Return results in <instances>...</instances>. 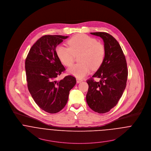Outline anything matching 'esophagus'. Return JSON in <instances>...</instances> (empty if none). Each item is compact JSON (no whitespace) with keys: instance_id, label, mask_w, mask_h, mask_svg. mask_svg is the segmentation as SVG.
Returning a JSON list of instances; mask_svg holds the SVG:
<instances>
[{"instance_id":"34e87169","label":"esophagus","mask_w":151,"mask_h":151,"mask_svg":"<svg viewBox=\"0 0 151 151\" xmlns=\"http://www.w3.org/2000/svg\"><path fill=\"white\" fill-rule=\"evenodd\" d=\"M76 80H77V83H80V82H82V79H80V78H77Z\"/></svg>"}]
</instances>
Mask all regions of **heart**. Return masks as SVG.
<instances>
[{"instance_id": "heart-1", "label": "heart", "mask_w": 151, "mask_h": 151, "mask_svg": "<svg viewBox=\"0 0 151 151\" xmlns=\"http://www.w3.org/2000/svg\"><path fill=\"white\" fill-rule=\"evenodd\" d=\"M69 48L58 45L56 53L60 61L65 66H71L74 56H78L80 62L69 68L70 74L82 78L88 74L91 69L97 70L102 65L106 55L104 45L95 38L84 34L75 35L68 40Z\"/></svg>"}]
</instances>
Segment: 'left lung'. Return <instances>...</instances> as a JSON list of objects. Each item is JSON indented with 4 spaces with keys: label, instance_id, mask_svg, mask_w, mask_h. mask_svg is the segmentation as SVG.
I'll list each match as a JSON object with an SVG mask.
<instances>
[{
    "label": "left lung",
    "instance_id": "obj_1",
    "mask_svg": "<svg viewBox=\"0 0 151 151\" xmlns=\"http://www.w3.org/2000/svg\"><path fill=\"white\" fill-rule=\"evenodd\" d=\"M104 41L106 55L104 61L86 82L89 85L86 96L89 107L100 114L110 111L118 103L126 86L128 75L127 63L123 51L116 40L106 32H93ZM100 78L99 82L93 78Z\"/></svg>",
    "mask_w": 151,
    "mask_h": 151
}]
</instances>
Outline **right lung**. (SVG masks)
I'll return each mask as SVG.
<instances>
[{
	"mask_svg": "<svg viewBox=\"0 0 151 151\" xmlns=\"http://www.w3.org/2000/svg\"><path fill=\"white\" fill-rule=\"evenodd\" d=\"M68 36L45 35L30 49L25 60L28 90L38 106L45 112L54 114L66 106L70 91L76 79L67 76L56 78L65 70L56 53V47Z\"/></svg>",
	"mask_w": 151,
	"mask_h": 151,
	"instance_id": "right-lung-1",
	"label": "right lung"
}]
</instances>
